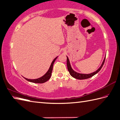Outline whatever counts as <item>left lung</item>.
<instances>
[{
	"instance_id": "1",
	"label": "left lung",
	"mask_w": 120,
	"mask_h": 120,
	"mask_svg": "<svg viewBox=\"0 0 120 120\" xmlns=\"http://www.w3.org/2000/svg\"><path fill=\"white\" fill-rule=\"evenodd\" d=\"M105 60V57L104 58V60H103L102 65L101 66V67L99 68H98L96 71H95V72H94L91 73H90V74H81V73H79L76 72L75 71H74L73 70V69H72V68L71 67V65H70V62H69V58L67 56V68H68V71L69 72V73H70V75L72 77H73L74 78L76 79H89L90 78H91V77L94 75L95 74H96L98 72L100 71L101 68H102V67H103L104 64Z\"/></svg>"
}]
</instances>
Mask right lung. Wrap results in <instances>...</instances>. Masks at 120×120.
Wrapping results in <instances>:
<instances>
[{"mask_svg":"<svg viewBox=\"0 0 120 120\" xmlns=\"http://www.w3.org/2000/svg\"><path fill=\"white\" fill-rule=\"evenodd\" d=\"M57 57H56V58H55L54 60H53V62H52L51 66H50V68L48 70V71H47V72L45 74L44 76H42V77L40 78H38V79H26L25 78L26 80H27L28 81H29L30 82H34V83H44V82H47V81H48L49 79H50V78H51V74H52V70H53V64H54V62L55 61Z\"/></svg>","mask_w":120,"mask_h":120,"instance_id":"obj_1","label":"right lung"}]
</instances>
